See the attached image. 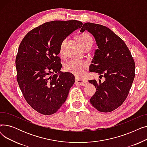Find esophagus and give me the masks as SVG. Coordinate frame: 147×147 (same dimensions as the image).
<instances>
[{
    "mask_svg": "<svg viewBox=\"0 0 147 147\" xmlns=\"http://www.w3.org/2000/svg\"><path fill=\"white\" fill-rule=\"evenodd\" d=\"M76 83L82 86H85L88 84V81L83 79H80L79 78H76Z\"/></svg>",
    "mask_w": 147,
    "mask_h": 147,
    "instance_id": "obj_1",
    "label": "esophagus"
}]
</instances>
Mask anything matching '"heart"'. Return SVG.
Here are the masks:
<instances>
[{"label":"heart","mask_w":147,"mask_h":147,"mask_svg":"<svg viewBox=\"0 0 147 147\" xmlns=\"http://www.w3.org/2000/svg\"><path fill=\"white\" fill-rule=\"evenodd\" d=\"M78 40L80 43L82 48H84L86 46L93 45V40L92 37L86 33H83L80 34L77 37ZM67 40V38H64L62 41L60 45V52L62 53L63 51V46ZM87 67V63L86 62L82 61H77L75 59H71L65 64V69L69 73H71L76 76H80L83 72L84 69Z\"/></svg>","instance_id":"obj_1"}]
</instances>
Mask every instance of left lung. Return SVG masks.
<instances>
[{
    "label": "left lung",
    "mask_w": 147,
    "mask_h": 147,
    "mask_svg": "<svg viewBox=\"0 0 147 147\" xmlns=\"http://www.w3.org/2000/svg\"><path fill=\"white\" fill-rule=\"evenodd\" d=\"M85 30L94 36L98 48L89 71L105 79L102 83L100 79L89 80L96 88L90 102L99 111L111 112L120 107L129 94L135 78V61L124 41L109 28L86 22L80 32Z\"/></svg>",
    "instance_id": "8db88e82"
}]
</instances>
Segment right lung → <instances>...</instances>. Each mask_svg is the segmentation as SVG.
<instances>
[{"instance_id":"add662e5","label":"right lung","mask_w":147,"mask_h":147,"mask_svg":"<svg viewBox=\"0 0 147 147\" xmlns=\"http://www.w3.org/2000/svg\"><path fill=\"white\" fill-rule=\"evenodd\" d=\"M82 25L77 20L47 22L21 41L15 59L17 82L26 101L38 113L53 114L65 102L75 78L60 71L58 55L62 41Z\"/></svg>"}]
</instances>
